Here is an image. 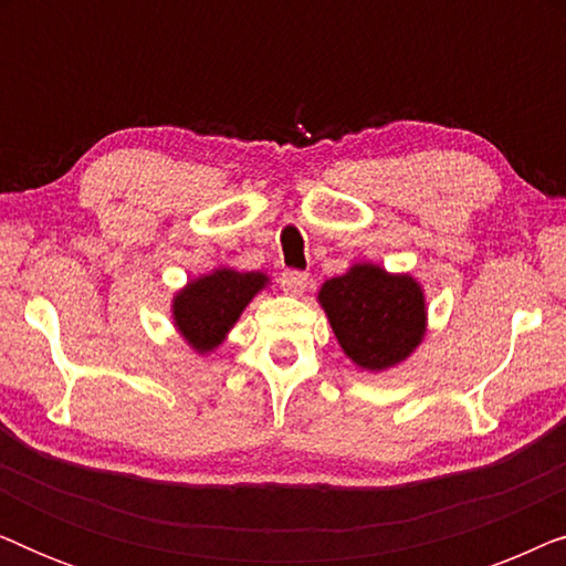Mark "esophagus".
Here are the masks:
<instances>
[{"label": "esophagus", "instance_id": "34e87169", "mask_svg": "<svg viewBox=\"0 0 566 566\" xmlns=\"http://www.w3.org/2000/svg\"><path fill=\"white\" fill-rule=\"evenodd\" d=\"M306 283H308V275L301 273V270H285L281 275L283 291L291 293V296H301V293L306 291Z\"/></svg>", "mask_w": 566, "mask_h": 566}]
</instances>
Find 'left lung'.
Listing matches in <instances>:
<instances>
[{
	"label": "left lung",
	"instance_id": "left-lung-1",
	"mask_svg": "<svg viewBox=\"0 0 566 566\" xmlns=\"http://www.w3.org/2000/svg\"><path fill=\"white\" fill-rule=\"evenodd\" d=\"M319 304L347 358L363 370H386L422 343L428 308L412 275L360 262L322 285Z\"/></svg>",
	"mask_w": 566,
	"mask_h": 566
}]
</instances>
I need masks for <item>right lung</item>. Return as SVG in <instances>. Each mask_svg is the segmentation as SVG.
<instances>
[{"label": "right lung", "mask_w": 566, "mask_h": 566, "mask_svg": "<svg viewBox=\"0 0 566 566\" xmlns=\"http://www.w3.org/2000/svg\"><path fill=\"white\" fill-rule=\"evenodd\" d=\"M268 281L265 273H239L231 268L200 275L172 298L175 327L192 350L200 355L211 353Z\"/></svg>", "instance_id": "obj_1"}]
</instances>
